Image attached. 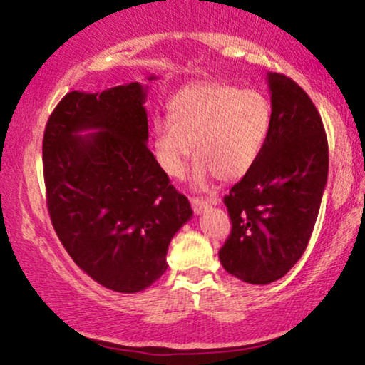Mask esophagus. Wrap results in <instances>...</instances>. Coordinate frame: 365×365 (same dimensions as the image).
<instances>
[{
  "label": "esophagus",
  "instance_id": "obj_1",
  "mask_svg": "<svg viewBox=\"0 0 365 365\" xmlns=\"http://www.w3.org/2000/svg\"><path fill=\"white\" fill-rule=\"evenodd\" d=\"M190 204L195 215H200V212L206 211L209 206H216V204H220V199H217V197H209L206 200V199H199V197H192Z\"/></svg>",
  "mask_w": 365,
  "mask_h": 365
}]
</instances>
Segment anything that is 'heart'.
<instances>
[{"label": "heart", "instance_id": "1", "mask_svg": "<svg viewBox=\"0 0 365 365\" xmlns=\"http://www.w3.org/2000/svg\"><path fill=\"white\" fill-rule=\"evenodd\" d=\"M170 118L153 123L158 163L171 177H182L188 154L195 185L212 175L237 180L249 171L269 135L271 101L255 89H238L223 82H197L183 87L168 104Z\"/></svg>", "mask_w": 365, "mask_h": 365}]
</instances>
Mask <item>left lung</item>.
I'll return each instance as SVG.
<instances>
[{
    "label": "left lung",
    "instance_id": "1",
    "mask_svg": "<svg viewBox=\"0 0 365 365\" xmlns=\"http://www.w3.org/2000/svg\"><path fill=\"white\" fill-rule=\"evenodd\" d=\"M273 123L255 165L225 197L232 233L220 250L230 274L252 284L283 278L302 257L328 180V139L305 91L267 73Z\"/></svg>",
    "mask_w": 365,
    "mask_h": 365
}]
</instances>
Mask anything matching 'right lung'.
Wrapping results in <instances>:
<instances>
[{
    "label": "right lung",
    "mask_w": 365,
    "mask_h": 365,
    "mask_svg": "<svg viewBox=\"0 0 365 365\" xmlns=\"http://www.w3.org/2000/svg\"><path fill=\"white\" fill-rule=\"evenodd\" d=\"M145 99L140 82L68 92L43 140L54 232L83 273L121 293L161 278L171 238L194 215L148 148Z\"/></svg>",
    "instance_id": "add662e5"
}]
</instances>
